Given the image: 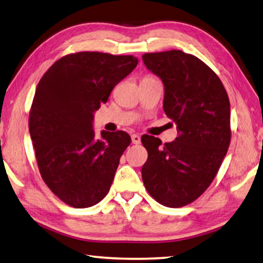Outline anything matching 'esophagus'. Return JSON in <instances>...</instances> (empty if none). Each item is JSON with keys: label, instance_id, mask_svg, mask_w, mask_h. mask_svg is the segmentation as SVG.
Listing matches in <instances>:
<instances>
[{"label": "esophagus", "instance_id": "1", "mask_svg": "<svg viewBox=\"0 0 263 263\" xmlns=\"http://www.w3.org/2000/svg\"><path fill=\"white\" fill-rule=\"evenodd\" d=\"M132 142H133V144H140V143H141V137H140V135L133 134V135H132Z\"/></svg>", "mask_w": 263, "mask_h": 263}]
</instances>
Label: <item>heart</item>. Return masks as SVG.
<instances>
[{
	"label": "heart",
	"instance_id": "1",
	"mask_svg": "<svg viewBox=\"0 0 263 263\" xmlns=\"http://www.w3.org/2000/svg\"><path fill=\"white\" fill-rule=\"evenodd\" d=\"M145 77H151V76H145Z\"/></svg>",
	"mask_w": 263,
	"mask_h": 263
}]
</instances>
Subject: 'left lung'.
<instances>
[{
    "label": "left lung",
    "instance_id": "obj_1",
    "mask_svg": "<svg viewBox=\"0 0 263 263\" xmlns=\"http://www.w3.org/2000/svg\"><path fill=\"white\" fill-rule=\"evenodd\" d=\"M142 59L162 78L164 112L178 130L176 140L165 144L155 136H142L148 151L142 179L158 203L180 208L203 194L228 153L230 100L216 72L194 55L172 49Z\"/></svg>",
    "mask_w": 263,
    "mask_h": 263
}]
</instances>
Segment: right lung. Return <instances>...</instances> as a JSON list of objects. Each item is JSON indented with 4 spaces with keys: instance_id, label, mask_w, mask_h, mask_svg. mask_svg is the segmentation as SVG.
Segmentation results:
<instances>
[{
    "instance_id": "right-lung-1",
    "label": "right lung",
    "mask_w": 263,
    "mask_h": 263,
    "mask_svg": "<svg viewBox=\"0 0 263 263\" xmlns=\"http://www.w3.org/2000/svg\"><path fill=\"white\" fill-rule=\"evenodd\" d=\"M137 62L133 55L71 53L39 81L29 117L31 140L41 178L68 205L89 208L107 195L130 136L104 130L96 137L93 112Z\"/></svg>"
}]
</instances>
